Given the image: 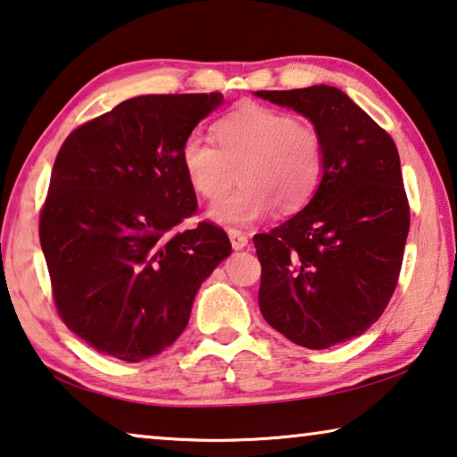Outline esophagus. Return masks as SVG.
<instances>
[{"instance_id": "obj_1", "label": "esophagus", "mask_w": 457, "mask_h": 457, "mask_svg": "<svg viewBox=\"0 0 457 457\" xmlns=\"http://www.w3.org/2000/svg\"><path fill=\"white\" fill-rule=\"evenodd\" d=\"M228 236H229L231 248H234V250H242V248H245V245H248V236H245L244 231H240V229L229 228Z\"/></svg>"}]
</instances>
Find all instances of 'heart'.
<instances>
[{"label":"heart","mask_w":457,"mask_h":457,"mask_svg":"<svg viewBox=\"0 0 457 457\" xmlns=\"http://www.w3.org/2000/svg\"><path fill=\"white\" fill-rule=\"evenodd\" d=\"M215 144L201 134L185 137L180 162L201 197L220 199L212 217L250 223L272 205L295 212L313 197L323 175V137L311 121L264 105H244L213 126Z\"/></svg>","instance_id":"heart-1"}]
</instances>
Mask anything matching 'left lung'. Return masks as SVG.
<instances>
[{"label":"left lung","mask_w":457,"mask_h":457,"mask_svg":"<svg viewBox=\"0 0 457 457\" xmlns=\"http://www.w3.org/2000/svg\"><path fill=\"white\" fill-rule=\"evenodd\" d=\"M256 96L303 113L323 137L320 189L254 245L264 320L293 344L325 350L378 321L396 288L411 221L401 158L386 129L336 87Z\"/></svg>","instance_id":"8db88e82"}]
</instances>
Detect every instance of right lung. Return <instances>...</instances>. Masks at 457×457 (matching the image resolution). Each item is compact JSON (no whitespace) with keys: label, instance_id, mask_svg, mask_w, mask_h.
<instances>
[{"label":"right lung","instance_id":"add662e5","mask_svg":"<svg viewBox=\"0 0 457 457\" xmlns=\"http://www.w3.org/2000/svg\"><path fill=\"white\" fill-rule=\"evenodd\" d=\"M221 93L140 96L85 121L56 154L40 209V245L64 325L104 356L142 361L183 333L201 282L229 256L197 213L180 162Z\"/></svg>","mask_w":457,"mask_h":457}]
</instances>
